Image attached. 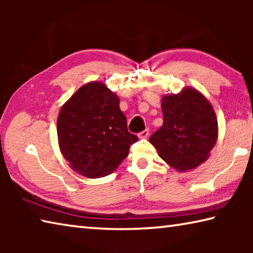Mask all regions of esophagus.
I'll use <instances>...</instances> for the list:
<instances>
[{"mask_svg":"<svg viewBox=\"0 0 253 253\" xmlns=\"http://www.w3.org/2000/svg\"><path fill=\"white\" fill-rule=\"evenodd\" d=\"M148 135H149V130L148 129H145V130L139 132L138 137H139V138H147Z\"/></svg>","mask_w":253,"mask_h":253,"instance_id":"1","label":"esophagus"}]
</instances>
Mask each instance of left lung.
Returning a JSON list of instances; mask_svg holds the SVG:
<instances>
[{
  "label": "left lung",
  "instance_id": "obj_1",
  "mask_svg": "<svg viewBox=\"0 0 253 253\" xmlns=\"http://www.w3.org/2000/svg\"><path fill=\"white\" fill-rule=\"evenodd\" d=\"M162 111L164 123L149 142L177 172L196 169L208 160L219 135L212 105L195 88L185 87L162 98Z\"/></svg>",
  "mask_w": 253,
  "mask_h": 253
}]
</instances>
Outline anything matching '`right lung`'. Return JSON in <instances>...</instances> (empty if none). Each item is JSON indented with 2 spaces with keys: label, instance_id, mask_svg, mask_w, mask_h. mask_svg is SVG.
<instances>
[{
  "label": "right lung",
  "instance_id": "1",
  "mask_svg": "<svg viewBox=\"0 0 253 253\" xmlns=\"http://www.w3.org/2000/svg\"><path fill=\"white\" fill-rule=\"evenodd\" d=\"M60 152L83 176H107L138 140L127 129L119 98L101 81L84 84L60 109L57 121Z\"/></svg>",
  "mask_w": 253,
  "mask_h": 253
}]
</instances>
